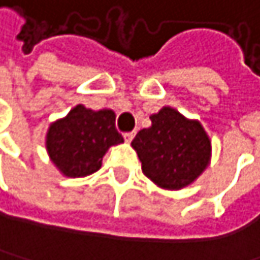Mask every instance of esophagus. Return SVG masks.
I'll use <instances>...</instances> for the list:
<instances>
[{"instance_id": "34e87169", "label": "esophagus", "mask_w": 260, "mask_h": 260, "mask_svg": "<svg viewBox=\"0 0 260 260\" xmlns=\"http://www.w3.org/2000/svg\"><path fill=\"white\" fill-rule=\"evenodd\" d=\"M134 136H136V133H124V140H126V143H131V140L134 139Z\"/></svg>"}]
</instances>
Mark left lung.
Segmentation results:
<instances>
[{
	"label": "left lung",
	"instance_id": "8db88e82",
	"mask_svg": "<svg viewBox=\"0 0 260 260\" xmlns=\"http://www.w3.org/2000/svg\"><path fill=\"white\" fill-rule=\"evenodd\" d=\"M152 124L133 140L143 174L165 189H183L209 165L210 140L203 126L165 106L151 115Z\"/></svg>",
	"mask_w": 260,
	"mask_h": 260
}]
</instances>
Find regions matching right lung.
I'll return each instance as SVG.
<instances>
[{"instance_id":"1","label":"right lung","mask_w":260,"mask_h":260,"mask_svg":"<svg viewBox=\"0 0 260 260\" xmlns=\"http://www.w3.org/2000/svg\"><path fill=\"white\" fill-rule=\"evenodd\" d=\"M121 142L111 109L92 111L77 105L50 126L47 151L63 175L86 177L100 169L108 148Z\"/></svg>"}]
</instances>
